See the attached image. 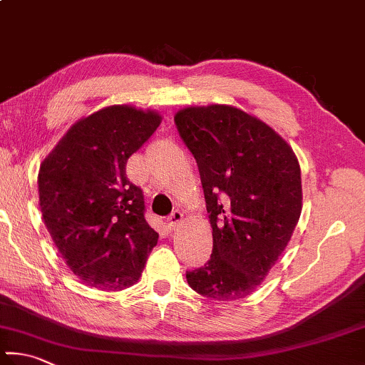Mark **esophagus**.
<instances>
[{"instance_id":"34e87169","label":"esophagus","mask_w":365,"mask_h":365,"mask_svg":"<svg viewBox=\"0 0 365 365\" xmlns=\"http://www.w3.org/2000/svg\"><path fill=\"white\" fill-rule=\"evenodd\" d=\"M182 222H183V214L180 210H174L168 217V225H169V228H172V230H175Z\"/></svg>"}]
</instances>
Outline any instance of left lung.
<instances>
[{
    "label": "left lung",
    "mask_w": 365,
    "mask_h": 365,
    "mask_svg": "<svg viewBox=\"0 0 365 365\" xmlns=\"http://www.w3.org/2000/svg\"><path fill=\"white\" fill-rule=\"evenodd\" d=\"M193 153L212 227L210 260L190 287L214 300L255 292L302 214V172L290 145L262 119L231 105L187 107L174 116Z\"/></svg>",
    "instance_id": "left-lung-1"
}]
</instances>
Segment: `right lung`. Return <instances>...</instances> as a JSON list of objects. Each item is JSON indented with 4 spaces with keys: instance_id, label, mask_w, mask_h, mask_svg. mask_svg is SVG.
Instances as JSON below:
<instances>
[{
    "instance_id": "1",
    "label": "right lung",
    "mask_w": 365,
    "mask_h": 365,
    "mask_svg": "<svg viewBox=\"0 0 365 365\" xmlns=\"http://www.w3.org/2000/svg\"><path fill=\"white\" fill-rule=\"evenodd\" d=\"M161 119L130 105L105 107L73 124L39 165L44 225L86 286H132L158 244L160 236L145 220L142 190L128 180L125 164Z\"/></svg>"
}]
</instances>
